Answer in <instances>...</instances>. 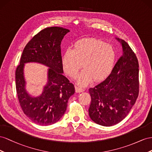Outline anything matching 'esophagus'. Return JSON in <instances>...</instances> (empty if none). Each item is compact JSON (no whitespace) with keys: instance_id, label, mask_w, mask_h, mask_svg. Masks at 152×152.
<instances>
[{"instance_id":"34e87169","label":"esophagus","mask_w":152,"mask_h":152,"mask_svg":"<svg viewBox=\"0 0 152 152\" xmlns=\"http://www.w3.org/2000/svg\"><path fill=\"white\" fill-rule=\"evenodd\" d=\"M84 90H85V89L83 88L82 87H81V86H76V92H77V93L83 92Z\"/></svg>"}]
</instances>
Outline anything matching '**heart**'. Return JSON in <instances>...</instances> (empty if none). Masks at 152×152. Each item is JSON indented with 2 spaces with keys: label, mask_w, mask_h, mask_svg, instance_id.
<instances>
[{
  "label": "heart",
  "mask_w": 152,
  "mask_h": 152,
  "mask_svg": "<svg viewBox=\"0 0 152 152\" xmlns=\"http://www.w3.org/2000/svg\"><path fill=\"white\" fill-rule=\"evenodd\" d=\"M115 59V51L111 45L97 39H84L77 41L74 49L68 48L62 57L64 71L76 77L80 69H84L77 77L79 84L85 85L94 80H102L110 75Z\"/></svg>",
  "instance_id": "heart-1"
}]
</instances>
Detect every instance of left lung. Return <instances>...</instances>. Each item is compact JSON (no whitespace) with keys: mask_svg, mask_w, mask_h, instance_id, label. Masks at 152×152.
I'll return each instance as SVG.
<instances>
[{"mask_svg":"<svg viewBox=\"0 0 152 152\" xmlns=\"http://www.w3.org/2000/svg\"><path fill=\"white\" fill-rule=\"evenodd\" d=\"M123 53L105 80L89 88V116L95 123L112 126L125 118L139 94V63L127 42L117 39Z\"/></svg>","mask_w":152,"mask_h":152,"instance_id":"obj_1","label":"left lung"}]
</instances>
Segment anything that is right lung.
Returning <instances> with one entry per match:
<instances>
[{
    "mask_svg": "<svg viewBox=\"0 0 152 152\" xmlns=\"http://www.w3.org/2000/svg\"><path fill=\"white\" fill-rule=\"evenodd\" d=\"M69 29L48 27L34 36L23 49L15 72L16 89L20 104L25 115L41 125L53 124L66 111L69 97L75 92L74 85L63 75L62 40ZM37 62L50 68L48 83L42 94L31 97L25 89L23 67L25 63Z\"/></svg>",
    "mask_w": 152,
    "mask_h": 152,
    "instance_id": "obj_1",
    "label": "right lung"
}]
</instances>
